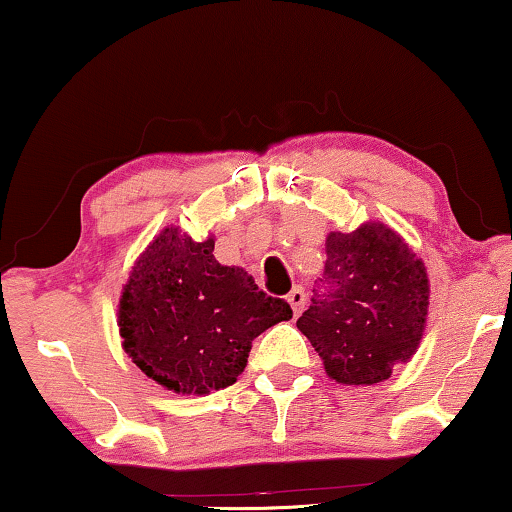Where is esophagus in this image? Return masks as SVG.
<instances>
[{"mask_svg": "<svg viewBox=\"0 0 512 512\" xmlns=\"http://www.w3.org/2000/svg\"><path fill=\"white\" fill-rule=\"evenodd\" d=\"M286 300H289V305H291V310H293V314H298L305 310V300H307V296H305V289L303 286H293L291 289V293L289 296H286Z\"/></svg>", "mask_w": 512, "mask_h": 512, "instance_id": "esophagus-1", "label": "esophagus"}]
</instances>
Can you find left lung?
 Listing matches in <instances>:
<instances>
[{"label": "left lung", "mask_w": 512, "mask_h": 512, "mask_svg": "<svg viewBox=\"0 0 512 512\" xmlns=\"http://www.w3.org/2000/svg\"><path fill=\"white\" fill-rule=\"evenodd\" d=\"M310 310L296 321L340 384L389 380L415 354L429 310V277L384 223L326 237V265Z\"/></svg>", "instance_id": "left-lung-1"}]
</instances>
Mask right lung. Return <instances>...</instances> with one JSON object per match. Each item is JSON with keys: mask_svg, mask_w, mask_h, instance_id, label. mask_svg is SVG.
Wrapping results in <instances>:
<instances>
[{"mask_svg": "<svg viewBox=\"0 0 512 512\" xmlns=\"http://www.w3.org/2000/svg\"><path fill=\"white\" fill-rule=\"evenodd\" d=\"M293 317L284 298L258 289L242 268L214 258V240L165 228L139 256L118 305L125 352L177 394L235 384L251 342Z\"/></svg>", "mask_w": 512, "mask_h": 512, "instance_id": "obj_1", "label": "right lung"}]
</instances>
